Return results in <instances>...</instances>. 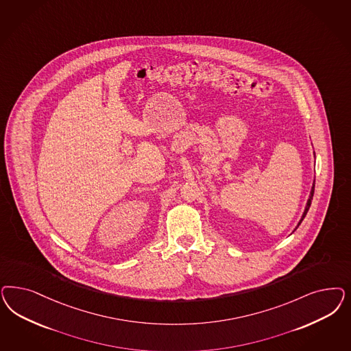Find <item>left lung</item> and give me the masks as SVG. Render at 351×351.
Returning a JSON list of instances; mask_svg holds the SVG:
<instances>
[{
	"label": "left lung",
	"mask_w": 351,
	"mask_h": 351,
	"mask_svg": "<svg viewBox=\"0 0 351 351\" xmlns=\"http://www.w3.org/2000/svg\"><path fill=\"white\" fill-rule=\"evenodd\" d=\"M314 189H315V183H313V187H311V191H310V196H308V200H307V203H306L305 212H304V215H302V217H301V219H300V222H298V225H297V227L301 225V222L304 221L305 215H307V210H308V208H310V205H311V200H313V196H314ZM297 227H295V228H297Z\"/></svg>",
	"instance_id": "left-lung-1"
}]
</instances>
